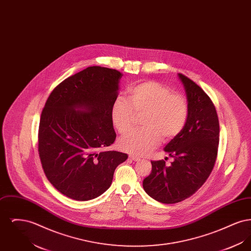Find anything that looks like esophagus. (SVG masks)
<instances>
[{
	"label": "esophagus",
	"mask_w": 251,
	"mask_h": 251,
	"mask_svg": "<svg viewBox=\"0 0 251 251\" xmlns=\"http://www.w3.org/2000/svg\"><path fill=\"white\" fill-rule=\"evenodd\" d=\"M129 157H130V159L132 160V161H135V162H136V161H140V158H139V157H137V156L130 155Z\"/></svg>",
	"instance_id": "1"
}]
</instances>
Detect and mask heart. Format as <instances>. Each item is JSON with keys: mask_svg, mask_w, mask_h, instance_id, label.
Returning a JSON list of instances; mask_svg holds the SVG:
<instances>
[{"mask_svg": "<svg viewBox=\"0 0 251 251\" xmlns=\"http://www.w3.org/2000/svg\"><path fill=\"white\" fill-rule=\"evenodd\" d=\"M130 103L117 100L111 110V120L120 133L131 130L136 115L146 114L144 129L134 130L120 139V149L135 155H144L161 142L177 136L183 129L188 117L186 100L174 94L163 84L147 81L131 86Z\"/></svg>", "mask_w": 251, "mask_h": 251, "instance_id": "heart-1", "label": "heart"}]
</instances>
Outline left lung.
<instances>
[{
  "label": "left lung",
  "instance_id": "obj_1",
  "mask_svg": "<svg viewBox=\"0 0 251 251\" xmlns=\"http://www.w3.org/2000/svg\"><path fill=\"white\" fill-rule=\"evenodd\" d=\"M188 104L183 129L165 147L174 161H152L151 173L143 180L145 192L157 201L179 202L198 191L215 166L219 143V122L215 105L202 89L179 73Z\"/></svg>",
  "mask_w": 251,
  "mask_h": 251
}]
</instances>
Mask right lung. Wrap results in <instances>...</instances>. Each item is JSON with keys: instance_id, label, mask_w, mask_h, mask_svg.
<instances>
[{"instance_id": "obj_1", "label": "right lung", "mask_w": 251, "mask_h": 251, "mask_svg": "<svg viewBox=\"0 0 251 251\" xmlns=\"http://www.w3.org/2000/svg\"><path fill=\"white\" fill-rule=\"evenodd\" d=\"M122 74L88 67L60 83L41 113L38 152L50 182L66 197L86 201L110 187L126 153L108 151L116 132L111 110Z\"/></svg>"}]
</instances>
